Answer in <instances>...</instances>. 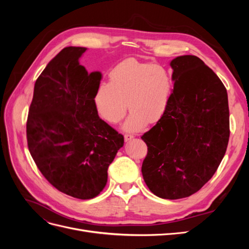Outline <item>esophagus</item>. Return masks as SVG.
I'll list each match as a JSON object with an SVG mask.
<instances>
[{
  "mask_svg": "<svg viewBox=\"0 0 249 249\" xmlns=\"http://www.w3.org/2000/svg\"><path fill=\"white\" fill-rule=\"evenodd\" d=\"M133 138H134V135H131V134H125L124 135V141L125 142L131 141Z\"/></svg>",
  "mask_w": 249,
  "mask_h": 249,
  "instance_id": "esophagus-1",
  "label": "esophagus"
}]
</instances>
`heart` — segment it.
<instances>
[{
  "instance_id": "heart-1",
  "label": "heart",
  "mask_w": 249,
  "mask_h": 249,
  "mask_svg": "<svg viewBox=\"0 0 249 249\" xmlns=\"http://www.w3.org/2000/svg\"><path fill=\"white\" fill-rule=\"evenodd\" d=\"M109 81L100 83L93 97L97 113L107 123L118 124L129 106L131 112L123 129L134 132L147 120L158 122L166 112L173 81L164 66L125 59L110 71Z\"/></svg>"
}]
</instances>
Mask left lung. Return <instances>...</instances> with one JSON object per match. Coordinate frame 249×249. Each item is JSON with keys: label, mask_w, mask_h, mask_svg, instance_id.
I'll return each mask as SVG.
<instances>
[{"label": "left lung", "mask_w": 249, "mask_h": 249, "mask_svg": "<svg viewBox=\"0 0 249 249\" xmlns=\"http://www.w3.org/2000/svg\"><path fill=\"white\" fill-rule=\"evenodd\" d=\"M173 90L165 114L141 139L147 155L142 176L165 199L188 197L213 177L230 138L228 92L217 74L196 56L170 62Z\"/></svg>", "instance_id": "8db88e82"}]
</instances>
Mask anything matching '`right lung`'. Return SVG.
<instances>
[{
    "label": "right lung",
    "mask_w": 249,
    "mask_h": 249,
    "mask_svg": "<svg viewBox=\"0 0 249 249\" xmlns=\"http://www.w3.org/2000/svg\"><path fill=\"white\" fill-rule=\"evenodd\" d=\"M86 48L67 47L53 58L34 86L27 120L28 147L56 189L79 199L97 196L124 136L102 120L94 106L100 71L79 59Z\"/></svg>",
    "instance_id": "1"
}]
</instances>
